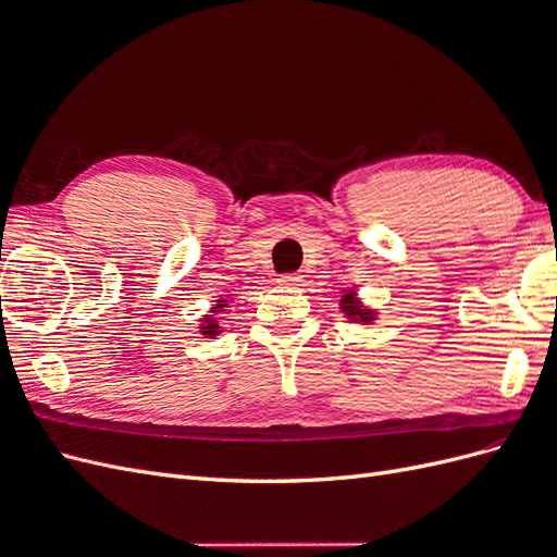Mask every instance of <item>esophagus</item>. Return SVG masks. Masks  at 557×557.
Masks as SVG:
<instances>
[{
    "mask_svg": "<svg viewBox=\"0 0 557 557\" xmlns=\"http://www.w3.org/2000/svg\"><path fill=\"white\" fill-rule=\"evenodd\" d=\"M299 281H301L299 274H283V276H278L281 285H299Z\"/></svg>",
    "mask_w": 557,
    "mask_h": 557,
    "instance_id": "obj_1",
    "label": "esophagus"
}]
</instances>
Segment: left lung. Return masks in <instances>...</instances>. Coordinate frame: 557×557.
I'll use <instances>...</instances> for the list:
<instances>
[{
    "mask_svg": "<svg viewBox=\"0 0 557 557\" xmlns=\"http://www.w3.org/2000/svg\"><path fill=\"white\" fill-rule=\"evenodd\" d=\"M339 309H342V313H344L348 320H352V323L369 325V323H374V320H376V309L364 307L362 301H360V297H358V293L352 290V288L342 293Z\"/></svg>",
    "mask_w": 557,
    "mask_h": 557,
    "instance_id": "left-lung-1",
    "label": "left lung"
}]
</instances>
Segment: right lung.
Wrapping results in <instances>:
<instances>
[{"label":"right lung","instance_id":"right-lung-1","mask_svg":"<svg viewBox=\"0 0 557 557\" xmlns=\"http://www.w3.org/2000/svg\"><path fill=\"white\" fill-rule=\"evenodd\" d=\"M227 299H232V297H221V299H215V305L211 307V311L199 320V334H205V336H209V339H215L218 334L223 332V327H221V320H218L215 315L218 313H223L225 309H227V305L230 301Z\"/></svg>","mask_w":557,"mask_h":557}]
</instances>
